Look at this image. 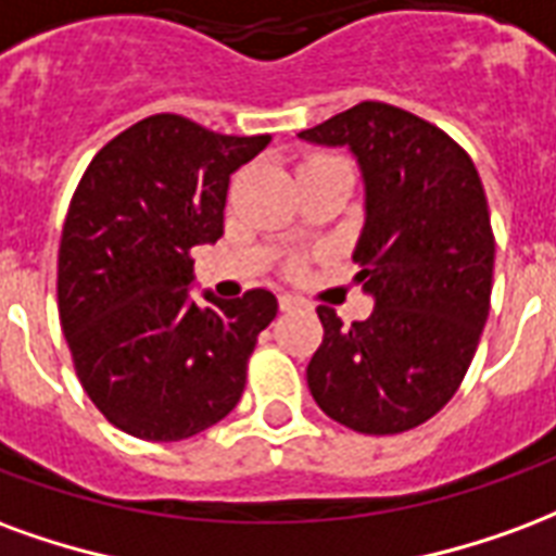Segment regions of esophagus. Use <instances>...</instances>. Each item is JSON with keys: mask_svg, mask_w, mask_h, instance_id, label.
I'll return each instance as SVG.
<instances>
[{"mask_svg": "<svg viewBox=\"0 0 556 556\" xmlns=\"http://www.w3.org/2000/svg\"><path fill=\"white\" fill-rule=\"evenodd\" d=\"M278 305H281V311H293V307H299V305H302V302H299L295 295L283 293L281 299H278Z\"/></svg>", "mask_w": 556, "mask_h": 556, "instance_id": "esophagus-1", "label": "esophagus"}]
</instances>
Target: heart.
<instances>
[{"label": "heart", "instance_id": "1", "mask_svg": "<svg viewBox=\"0 0 556 556\" xmlns=\"http://www.w3.org/2000/svg\"><path fill=\"white\" fill-rule=\"evenodd\" d=\"M331 160H334V156H326V153H311V156L302 162V168H307V165H323V162H331ZM302 269H305V261H302V257H293V261L287 263V273L299 275Z\"/></svg>", "mask_w": 556, "mask_h": 556}]
</instances>
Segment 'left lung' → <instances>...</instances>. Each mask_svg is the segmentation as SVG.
<instances>
[{
    "instance_id": "left-lung-1",
    "label": "left lung",
    "mask_w": 556,
    "mask_h": 556,
    "mask_svg": "<svg viewBox=\"0 0 556 556\" xmlns=\"http://www.w3.org/2000/svg\"><path fill=\"white\" fill-rule=\"evenodd\" d=\"M299 139L346 144L358 156L367 222L355 263L376 299L370 317L352 326L334 307H317L323 343L307 388L355 432H408L459 391L489 317L494 233L480 174L444 129L376 100Z\"/></svg>"
}]
</instances>
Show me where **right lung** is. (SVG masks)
<instances>
[{
  "mask_svg": "<svg viewBox=\"0 0 556 556\" xmlns=\"http://www.w3.org/2000/svg\"><path fill=\"white\" fill-rule=\"evenodd\" d=\"M273 136H222L150 115L97 150L59 245V319L85 394L112 427L184 441L230 415L269 290L213 305L189 299L192 249L225 233L230 174Z\"/></svg>",
  "mask_w": 556,
  "mask_h": 556,
  "instance_id": "right-lung-1",
  "label": "right lung"
}]
</instances>
